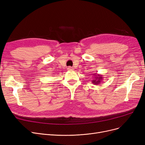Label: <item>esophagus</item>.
<instances>
[{"instance_id": "obj_1", "label": "esophagus", "mask_w": 145, "mask_h": 145, "mask_svg": "<svg viewBox=\"0 0 145 145\" xmlns=\"http://www.w3.org/2000/svg\"><path fill=\"white\" fill-rule=\"evenodd\" d=\"M67 70H68V71H72V70H73V68L69 66V67H68Z\"/></svg>"}]
</instances>
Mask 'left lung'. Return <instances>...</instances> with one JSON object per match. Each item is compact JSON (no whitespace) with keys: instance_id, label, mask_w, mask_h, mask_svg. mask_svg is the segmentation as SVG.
Here are the masks:
<instances>
[{"instance_id":"8db88e82","label":"left lung","mask_w":145,"mask_h":145,"mask_svg":"<svg viewBox=\"0 0 145 145\" xmlns=\"http://www.w3.org/2000/svg\"><path fill=\"white\" fill-rule=\"evenodd\" d=\"M92 75L93 76V80H92V83H93L94 85H97L99 84V83H101V82L103 80V77L102 76V75L101 74H99L97 73H95V74H92Z\"/></svg>"}]
</instances>
